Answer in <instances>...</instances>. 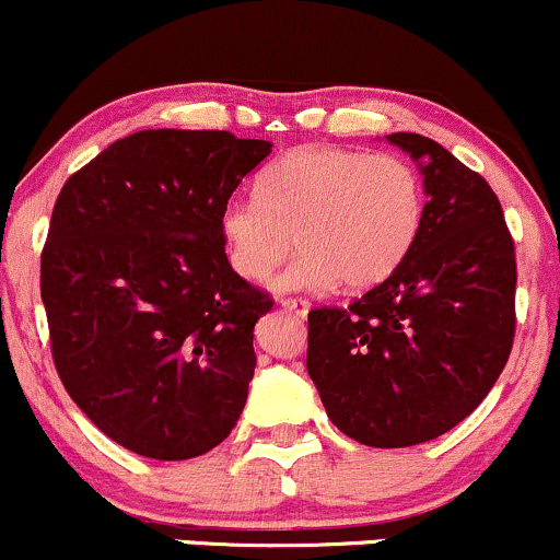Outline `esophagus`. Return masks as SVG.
I'll list each match as a JSON object with an SVG mask.
<instances>
[{"label": "esophagus", "mask_w": 560, "mask_h": 560, "mask_svg": "<svg viewBox=\"0 0 560 560\" xmlns=\"http://www.w3.org/2000/svg\"><path fill=\"white\" fill-rule=\"evenodd\" d=\"M280 304L285 306L288 312L296 314V317H306V312H310V306H312L306 299H282Z\"/></svg>", "instance_id": "obj_1"}]
</instances>
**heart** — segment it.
Here are the masks:
<instances>
[{
	"mask_svg": "<svg viewBox=\"0 0 560 560\" xmlns=\"http://www.w3.org/2000/svg\"><path fill=\"white\" fill-rule=\"evenodd\" d=\"M423 179L392 153L301 144L256 182V198L224 206L222 237L232 269L250 282L275 275L304 248L282 288L351 291L381 285L401 267L423 224Z\"/></svg>",
	"mask_w": 560,
	"mask_h": 560,
	"instance_id": "obj_1",
	"label": "heart"
}]
</instances>
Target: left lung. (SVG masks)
I'll return each instance as SVG.
<instances>
[{
  "instance_id": "left-lung-1",
  "label": "left lung",
  "mask_w": 560,
  "mask_h": 560,
  "mask_svg": "<svg viewBox=\"0 0 560 560\" xmlns=\"http://www.w3.org/2000/svg\"><path fill=\"white\" fill-rule=\"evenodd\" d=\"M423 161L418 241L349 306L310 312L306 370L325 412L368 447H412L455 429L500 378L516 336V248L489 182L412 131Z\"/></svg>"
}]
</instances>
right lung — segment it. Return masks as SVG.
<instances>
[{"label":"right lung","instance_id":"add662e5","mask_svg":"<svg viewBox=\"0 0 560 560\" xmlns=\"http://www.w3.org/2000/svg\"><path fill=\"white\" fill-rule=\"evenodd\" d=\"M230 131L144 129L62 185L42 301L62 386L105 436L187 460L230 436L248 399L254 325L272 296L224 254V206L269 155Z\"/></svg>","mask_w":560,"mask_h":560}]
</instances>
